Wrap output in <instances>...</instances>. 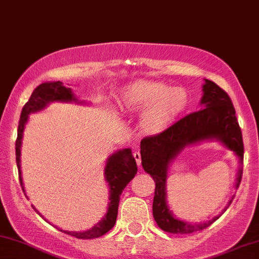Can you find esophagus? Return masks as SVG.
Returning a JSON list of instances; mask_svg holds the SVG:
<instances>
[{"label":"esophagus","mask_w":259,"mask_h":259,"mask_svg":"<svg viewBox=\"0 0 259 259\" xmlns=\"http://www.w3.org/2000/svg\"><path fill=\"white\" fill-rule=\"evenodd\" d=\"M133 157H135L137 164L140 167V164H142V156H140V152L138 151V150H136V151L133 152Z\"/></svg>","instance_id":"1"}]
</instances>
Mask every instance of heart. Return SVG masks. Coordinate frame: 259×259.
I'll return each instance as SVG.
<instances>
[{
	"label": "heart",
	"mask_w": 259,
	"mask_h": 259,
	"mask_svg": "<svg viewBox=\"0 0 259 259\" xmlns=\"http://www.w3.org/2000/svg\"><path fill=\"white\" fill-rule=\"evenodd\" d=\"M190 105V95L184 88H173L161 81L137 79L127 84L119 96L123 114L140 115L143 133L158 137L183 116Z\"/></svg>",
	"instance_id": "obj_1"
}]
</instances>
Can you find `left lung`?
Here are the masks:
<instances>
[{"label":"left lung","instance_id":"1","mask_svg":"<svg viewBox=\"0 0 259 259\" xmlns=\"http://www.w3.org/2000/svg\"><path fill=\"white\" fill-rule=\"evenodd\" d=\"M202 90L200 110L178 121L162 136L149 137L140 142L142 165L156 185L152 215L159 228L173 234H190L206 228L226 211L234 198L233 194L227 206L209 221L190 222L177 218L168 205L167 179L171 163L185 149L204 142H219L238 159L234 190H238L241 181L244 144L231 98L220 86L207 79H204Z\"/></svg>","mask_w":259,"mask_h":259}]
</instances>
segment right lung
Here are the masks:
<instances>
[{"label": "right lung", "instance_id": "right-lung-1", "mask_svg": "<svg viewBox=\"0 0 259 259\" xmlns=\"http://www.w3.org/2000/svg\"><path fill=\"white\" fill-rule=\"evenodd\" d=\"M53 102H65V103H78V104H91L86 101H80L74 95V92L71 88L63 85L61 81H46L34 89L32 92L30 100L26 102V104L22 108L20 121H19L18 127V138L15 143V156H17V165L19 170V179H20V185L22 191L25 192L24 181H22V173H21V145H22V137H24L25 127L30 119V115L34 113H39ZM137 163L136 159L132 155V150L130 148L119 149L114 151L113 154L109 155L107 158L104 165V180L107 181L108 187H109V202H108L107 212L101 221H98L91 228L85 229L80 232H69L65 229L57 228L60 231L66 233V234L72 235L78 239H95L100 238L104 235L105 233L109 232L114 225L116 223L117 218V207H119L120 196L127 186V184L136 177ZM27 197V196H26ZM33 206V205H32ZM38 215H40L39 211L33 206ZM44 219V218H43ZM46 220V219H44ZM47 221V220H46Z\"/></svg>", "mask_w": 259, "mask_h": 259}]
</instances>
